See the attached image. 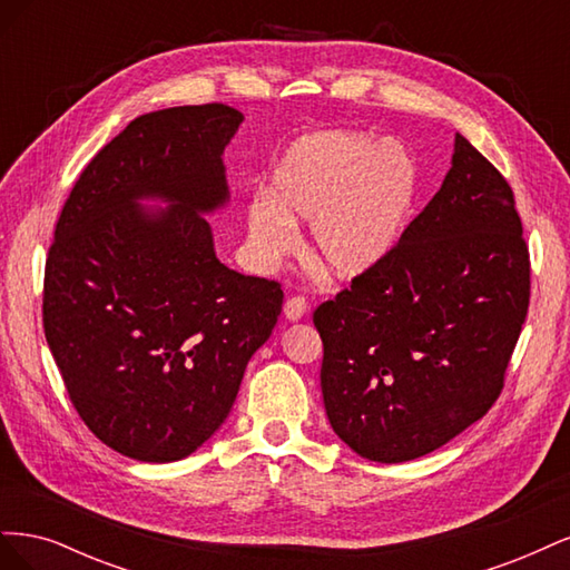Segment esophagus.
Here are the masks:
<instances>
[{
	"label": "esophagus",
	"instance_id": "esophagus-1",
	"mask_svg": "<svg viewBox=\"0 0 570 570\" xmlns=\"http://www.w3.org/2000/svg\"><path fill=\"white\" fill-rule=\"evenodd\" d=\"M283 314L287 321H302L306 316V299L304 297H289L285 299Z\"/></svg>",
	"mask_w": 570,
	"mask_h": 570
}]
</instances>
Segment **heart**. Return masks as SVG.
I'll use <instances>...</instances> for the list:
<instances>
[{
	"mask_svg": "<svg viewBox=\"0 0 570 570\" xmlns=\"http://www.w3.org/2000/svg\"><path fill=\"white\" fill-rule=\"evenodd\" d=\"M421 193V166L400 140L354 130H314L292 140L271 168L266 193L247 204L252 262L271 271L308 220V252L337 281L381 268L400 247Z\"/></svg>",
	"mask_w": 570,
	"mask_h": 570,
	"instance_id": "heart-1",
	"label": "heart"
}]
</instances>
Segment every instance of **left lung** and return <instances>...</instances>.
Segmentation results:
<instances>
[{"instance_id":"1","label":"left lung","mask_w":570,"mask_h":570,"mask_svg":"<svg viewBox=\"0 0 570 570\" xmlns=\"http://www.w3.org/2000/svg\"><path fill=\"white\" fill-rule=\"evenodd\" d=\"M528 299L511 187L456 132L452 168L396 252L314 312L335 435L402 463L463 433L502 392Z\"/></svg>"}]
</instances>
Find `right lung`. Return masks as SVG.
<instances>
[{
  "mask_svg": "<svg viewBox=\"0 0 570 570\" xmlns=\"http://www.w3.org/2000/svg\"><path fill=\"white\" fill-rule=\"evenodd\" d=\"M226 105L135 118L82 170L45 268V337L92 433L147 463L197 452L228 419L283 289L218 262L230 202Z\"/></svg>",
  "mask_w": 570,
  "mask_h": 570,
  "instance_id": "1",
  "label": "right lung"
}]
</instances>
